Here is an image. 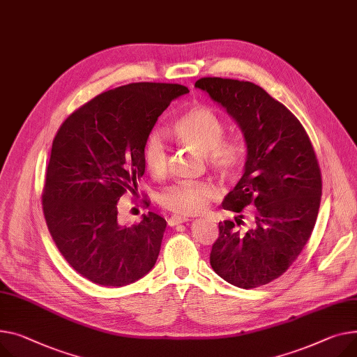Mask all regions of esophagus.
Wrapping results in <instances>:
<instances>
[{"label":"esophagus","instance_id":"esophagus-1","mask_svg":"<svg viewBox=\"0 0 357 357\" xmlns=\"http://www.w3.org/2000/svg\"><path fill=\"white\" fill-rule=\"evenodd\" d=\"M186 221H189L186 217H176V215H174V217L168 218V225H169V227H175V225L182 224V222H186Z\"/></svg>","mask_w":357,"mask_h":357}]
</instances>
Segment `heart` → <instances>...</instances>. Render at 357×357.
Here are the masks:
<instances>
[{
  "instance_id": "b5f03b06",
  "label": "heart",
  "mask_w": 357,
  "mask_h": 357,
  "mask_svg": "<svg viewBox=\"0 0 357 357\" xmlns=\"http://www.w3.org/2000/svg\"><path fill=\"white\" fill-rule=\"evenodd\" d=\"M171 136L178 144L191 148L202 158L208 168L222 179L238 175L244 153L238 144L224 139V123L217 113L204 105H194L183 110L171 126ZM169 152L159 132L146 137L142 149V162L146 172L162 179L168 172ZM215 197L213 188L206 182H175L158 194V204L176 215L201 212Z\"/></svg>"
}]
</instances>
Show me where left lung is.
Wrapping results in <instances>:
<instances>
[{"instance_id":"1","label":"left lung","mask_w":357,"mask_h":357,"mask_svg":"<svg viewBox=\"0 0 357 357\" xmlns=\"http://www.w3.org/2000/svg\"><path fill=\"white\" fill-rule=\"evenodd\" d=\"M195 86L227 109L244 133V175L222 208L254 206L245 232L220 222L209 261L221 278L240 289H255L289 270L313 232L321 198V172L305 129L282 103L259 86L234 79L202 77Z\"/></svg>"}]
</instances>
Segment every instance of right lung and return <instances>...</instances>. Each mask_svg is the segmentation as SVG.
I'll return each mask as SVG.
<instances>
[{
  "instance_id": "obj_1",
  "label": "right lung",
  "mask_w": 357,
  "mask_h": 357,
  "mask_svg": "<svg viewBox=\"0 0 357 357\" xmlns=\"http://www.w3.org/2000/svg\"><path fill=\"white\" fill-rule=\"evenodd\" d=\"M185 93L174 83L116 87L76 109L54 136L41 194L45 224L68 266L94 284L128 286L156 263L166 221L149 211L122 225L117 202L145 174L142 149L158 117Z\"/></svg>"
}]
</instances>
